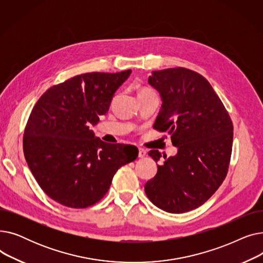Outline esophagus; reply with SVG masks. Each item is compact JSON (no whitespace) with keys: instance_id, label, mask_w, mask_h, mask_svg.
<instances>
[{"instance_id":"esophagus-1","label":"esophagus","mask_w":263,"mask_h":263,"mask_svg":"<svg viewBox=\"0 0 263 263\" xmlns=\"http://www.w3.org/2000/svg\"><path fill=\"white\" fill-rule=\"evenodd\" d=\"M146 155H147V153H146V150H145V149H143V148H139V158L143 159V158H145V157H146Z\"/></svg>"}]
</instances>
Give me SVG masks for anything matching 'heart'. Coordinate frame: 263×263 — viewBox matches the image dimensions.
<instances>
[{
  "label": "heart",
  "instance_id": "1",
  "mask_svg": "<svg viewBox=\"0 0 263 263\" xmlns=\"http://www.w3.org/2000/svg\"><path fill=\"white\" fill-rule=\"evenodd\" d=\"M144 92H150V90H148V89H142V90L140 91V93H144Z\"/></svg>",
  "mask_w": 263,
  "mask_h": 263
}]
</instances>
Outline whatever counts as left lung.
I'll use <instances>...</instances> for the list:
<instances>
[{"label":"left lung","mask_w":263,"mask_h":263,"mask_svg":"<svg viewBox=\"0 0 263 263\" xmlns=\"http://www.w3.org/2000/svg\"><path fill=\"white\" fill-rule=\"evenodd\" d=\"M148 83L161 96L162 106L154 128L167 132L176 156L158 165L145 193L158 208L184 213L208 200L226 178L233 127L224 104L210 83L186 68L153 71ZM148 155L157 163L159 150Z\"/></svg>","instance_id":"1"}]
</instances>
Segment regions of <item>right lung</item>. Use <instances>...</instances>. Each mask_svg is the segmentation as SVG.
<instances>
[{
  "mask_svg": "<svg viewBox=\"0 0 263 263\" xmlns=\"http://www.w3.org/2000/svg\"><path fill=\"white\" fill-rule=\"evenodd\" d=\"M130 74L129 69L76 76L36 102L24 130L23 151L37 183L53 200L76 209L95 204L118 168L137 158L135 146L104 143L89 129L107 113Z\"/></svg>",
  "mask_w": 263,
  "mask_h": 263,
  "instance_id": "1",
  "label": "right lung"
}]
</instances>
